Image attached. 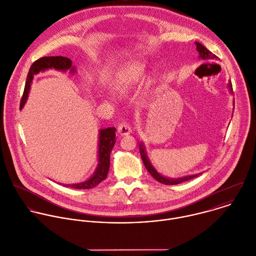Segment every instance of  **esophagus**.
<instances>
[{"label": "esophagus", "mask_w": 256, "mask_h": 256, "mask_svg": "<svg viewBox=\"0 0 256 256\" xmlns=\"http://www.w3.org/2000/svg\"><path fill=\"white\" fill-rule=\"evenodd\" d=\"M117 132L120 136H124V135H128L131 133V127L127 122H122L119 124Z\"/></svg>", "instance_id": "obj_1"}]
</instances>
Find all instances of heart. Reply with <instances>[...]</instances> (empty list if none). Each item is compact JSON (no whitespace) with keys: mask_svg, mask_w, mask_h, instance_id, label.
<instances>
[{"mask_svg":"<svg viewBox=\"0 0 256 256\" xmlns=\"http://www.w3.org/2000/svg\"><path fill=\"white\" fill-rule=\"evenodd\" d=\"M143 74V65L137 62L129 63L116 74L114 82L115 90L120 93L128 92L141 81Z\"/></svg>","mask_w":256,"mask_h":256,"instance_id":"obj_1","label":"heart"}]
</instances>
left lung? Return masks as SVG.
Segmentation results:
<instances>
[{"mask_svg": "<svg viewBox=\"0 0 256 256\" xmlns=\"http://www.w3.org/2000/svg\"><path fill=\"white\" fill-rule=\"evenodd\" d=\"M195 45H196V50H197V52H198V54H199V58H200V59H202V60H216V59H217V57H216L214 54H212L207 48H205V47H204L203 45H201L200 43L195 42ZM228 88H229L230 93L232 94V84H231V82L228 83ZM139 146H140L139 150H140L141 158H142V160H143V163H144L146 169H147L148 172L152 175V177H153L154 179H156V180H157L158 182H160V183H163V184H165V185H175V184L182 183V182H184V181H188V180H190V179H192V178H195V177H197V176L199 175V174L187 175V176L180 177V178H168V177L162 176L160 173H158V172L156 171V169L152 166L151 162L149 161V159H148V157H147V155H146V150H145L144 144L141 142V143L139 144Z\"/></svg>", "mask_w": 256, "mask_h": 256, "instance_id": "1", "label": "left lung"}]
</instances>
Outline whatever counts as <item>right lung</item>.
I'll list each match as a JSON object with an SVG mask.
<instances>
[{
  "instance_id": "1",
  "label": "right lung",
  "mask_w": 256,
  "mask_h": 256,
  "mask_svg": "<svg viewBox=\"0 0 256 256\" xmlns=\"http://www.w3.org/2000/svg\"><path fill=\"white\" fill-rule=\"evenodd\" d=\"M52 68L59 71L70 70L71 73H74L76 71L75 67L72 66V61L69 58H66L63 56L43 57L35 61L32 64L27 76L25 90H24V94L20 104L21 109L24 107L28 99V94L30 91V87H31V83L34 78V75ZM115 132H116V129L114 127L101 129L99 131L98 165L94 174L86 181L75 183V184H65L64 186L71 187L74 189H91L93 187H96L100 182H102L107 177L109 167H110V153L116 142Z\"/></svg>"
}]
</instances>
